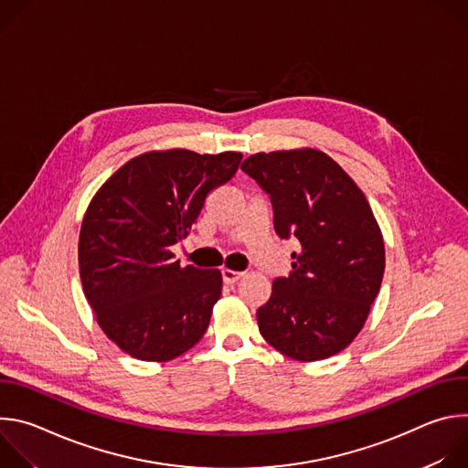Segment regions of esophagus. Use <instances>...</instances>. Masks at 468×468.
<instances>
[{
    "label": "esophagus",
    "instance_id": "obj_1",
    "mask_svg": "<svg viewBox=\"0 0 468 468\" xmlns=\"http://www.w3.org/2000/svg\"><path fill=\"white\" fill-rule=\"evenodd\" d=\"M242 276H244L242 272H235V271H229V269H224V271H222V280H224V283H228V285L237 283Z\"/></svg>",
    "mask_w": 468,
    "mask_h": 468
}]
</instances>
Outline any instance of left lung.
I'll list each match as a JSON object with an SVG mask.
<instances>
[{"label": "left lung", "mask_w": 468, "mask_h": 468, "mask_svg": "<svg viewBox=\"0 0 468 468\" xmlns=\"http://www.w3.org/2000/svg\"><path fill=\"white\" fill-rule=\"evenodd\" d=\"M271 197L274 229L296 239L292 271L257 309L264 341L298 361L345 350L379 292L385 246L365 194L318 150L255 154L242 163Z\"/></svg>", "instance_id": "obj_1"}]
</instances>
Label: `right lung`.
I'll return each instance as SVG.
<instances>
[{
  "mask_svg": "<svg viewBox=\"0 0 468 468\" xmlns=\"http://www.w3.org/2000/svg\"><path fill=\"white\" fill-rule=\"evenodd\" d=\"M240 161L237 152H150L94 196L80 235V274L98 324L125 354L168 361L204 337L222 276L181 266L172 246Z\"/></svg>",
  "mask_w": 468,
  "mask_h": 468,
  "instance_id": "right-lung-1",
  "label": "right lung"
}]
</instances>
